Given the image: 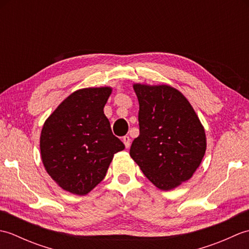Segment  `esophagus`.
Returning <instances> with one entry per match:
<instances>
[{
	"label": "esophagus",
	"mask_w": 249,
	"mask_h": 249,
	"mask_svg": "<svg viewBox=\"0 0 249 249\" xmlns=\"http://www.w3.org/2000/svg\"><path fill=\"white\" fill-rule=\"evenodd\" d=\"M123 142H124V144L126 146V149H128V147L130 146V138H129V137L124 136L123 137Z\"/></svg>",
	"instance_id": "34e87169"
}]
</instances>
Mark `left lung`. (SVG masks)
Here are the masks:
<instances>
[{"mask_svg":"<svg viewBox=\"0 0 249 249\" xmlns=\"http://www.w3.org/2000/svg\"><path fill=\"white\" fill-rule=\"evenodd\" d=\"M139 102L140 135L129 155L161 190H171L193 177L203 160V125L187 98L168 84L134 83Z\"/></svg>","mask_w":249,"mask_h":249,"instance_id":"1","label":"left lung"}]
</instances>
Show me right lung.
<instances>
[{
    "mask_svg": "<svg viewBox=\"0 0 249 249\" xmlns=\"http://www.w3.org/2000/svg\"><path fill=\"white\" fill-rule=\"evenodd\" d=\"M112 88L77 89L45 121L40 156L46 171L66 192L84 196L103 181L125 145L112 134L104 107Z\"/></svg>",
    "mask_w": 249,
    "mask_h": 249,
    "instance_id": "add662e5",
    "label": "right lung"
}]
</instances>
